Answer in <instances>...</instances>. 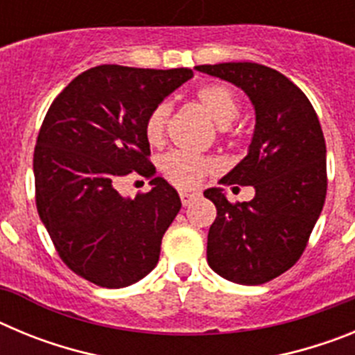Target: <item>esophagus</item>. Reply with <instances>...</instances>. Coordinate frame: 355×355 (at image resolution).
Wrapping results in <instances>:
<instances>
[{
	"label": "esophagus",
	"mask_w": 355,
	"mask_h": 355,
	"mask_svg": "<svg viewBox=\"0 0 355 355\" xmlns=\"http://www.w3.org/2000/svg\"><path fill=\"white\" fill-rule=\"evenodd\" d=\"M200 192H190V190H181L180 192V199H181V205L188 206L192 205L193 200L199 199Z\"/></svg>",
	"instance_id": "34e87169"
}]
</instances>
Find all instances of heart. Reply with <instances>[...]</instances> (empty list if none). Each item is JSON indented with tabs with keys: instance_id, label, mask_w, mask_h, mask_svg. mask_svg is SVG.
Instances as JSON below:
<instances>
[{
	"instance_id": "obj_1",
	"label": "heart",
	"mask_w": 355,
	"mask_h": 355,
	"mask_svg": "<svg viewBox=\"0 0 355 355\" xmlns=\"http://www.w3.org/2000/svg\"><path fill=\"white\" fill-rule=\"evenodd\" d=\"M196 99L205 108L206 114L218 124L220 133L227 135L231 131L229 124L240 115L241 110L236 92L229 89L227 85H205L196 92ZM168 115H171L168 103H159L150 110L146 119V124H144L147 142L153 144V146L162 144ZM159 167H162L163 175L172 184L180 188H193L202 181V178L215 171V162L211 158L192 155L187 150H171L163 156Z\"/></svg>"
}]
</instances>
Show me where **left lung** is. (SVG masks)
I'll use <instances>...</instances> for the list:
<instances>
[{
    "label": "left lung",
    "mask_w": 355,
    "mask_h": 355,
    "mask_svg": "<svg viewBox=\"0 0 355 355\" xmlns=\"http://www.w3.org/2000/svg\"><path fill=\"white\" fill-rule=\"evenodd\" d=\"M240 87L256 110L249 155L220 180L254 187L249 202H229L220 188L208 197L216 218L208 233V263L240 284H263L299 261L327 193L325 139L306 94L275 69L254 62L197 65Z\"/></svg>",
    "instance_id": "obj_1"
}]
</instances>
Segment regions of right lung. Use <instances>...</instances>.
<instances>
[{
  "instance_id": "obj_1",
  "label": "right lung",
  "mask_w": 355,
  "mask_h": 355,
  "mask_svg": "<svg viewBox=\"0 0 355 355\" xmlns=\"http://www.w3.org/2000/svg\"><path fill=\"white\" fill-rule=\"evenodd\" d=\"M192 76V69L97 65L74 78L44 117L33 153L37 211L62 261L97 286H130L158 263L181 200L155 178L144 124ZM131 171L153 188L124 200L116 183Z\"/></svg>"
}]
</instances>
